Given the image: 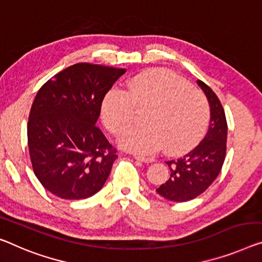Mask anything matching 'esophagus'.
Wrapping results in <instances>:
<instances>
[{
  "label": "esophagus",
  "mask_w": 262,
  "mask_h": 262,
  "mask_svg": "<svg viewBox=\"0 0 262 262\" xmlns=\"http://www.w3.org/2000/svg\"><path fill=\"white\" fill-rule=\"evenodd\" d=\"M134 158H135V160H138V161H141V162H144V163H150V162L154 161V159L146 158V156H141V155H135Z\"/></svg>",
  "instance_id": "1"
}]
</instances>
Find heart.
<instances>
[{
	"mask_svg": "<svg viewBox=\"0 0 262 262\" xmlns=\"http://www.w3.org/2000/svg\"><path fill=\"white\" fill-rule=\"evenodd\" d=\"M142 111L144 126L120 139L121 146L139 154L154 153L163 144L170 153L189 149L204 134L209 120L204 94L166 69L133 76L126 91L111 89L101 102V118L114 135L123 134L134 122L135 112Z\"/></svg>",
	"mask_w": 262,
	"mask_h": 262,
	"instance_id": "1",
	"label": "heart"
}]
</instances>
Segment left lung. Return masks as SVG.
Listing matches in <instances>:
<instances>
[{
    "instance_id": "8db88e82",
    "label": "left lung",
    "mask_w": 262,
    "mask_h": 262,
    "mask_svg": "<svg viewBox=\"0 0 262 262\" xmlns=\"http://www.w3.org/2000/svg\"><path fill=\"white\" fill-rule=\"evenodd\" d=\"M196 83L204 91L210 107L209 128L202 141L181 158L166 161L168 180L156 189L162 198L175 202L195 199L212 185L225 161L227 121L220 100L204 82Z\"/></svg>"
}]
</instances>
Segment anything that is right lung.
I'll return each instance as SVG.
<instances>
[{
  "instance_id": "obj_1",
  "label": "right lung",
  "mask_w": 262,
  "mask_h": 262,
  "mask_svg": "<svg viewBox=\"0 0 262 262\" xmlns=\"http://www.w3.org/2000/svg\"><path fill=\"white\" fill-rule=\"evenodd\" d=\"M124 73L76 63L37 92L27 127L28 147L34 173L52 194L80 200L103 187L118 155L95 124L104 95Z\"/></svg>"
}]
</instances>
